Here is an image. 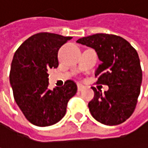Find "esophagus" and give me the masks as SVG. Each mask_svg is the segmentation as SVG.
Listing matches in <instances>:
<instances>
[{
  "instance_id": "1",
  "label": "esophagus",
  "mask_w": 148,
  "mask_h": 148,
  "mask_svg": "<svg viewBox=\"0 0 148 148\" xmlns=\"http://www.w3.org/2000/svg\"><path fill=\"white\" fill-rule=\"evenodd\" d=\"M77 88H78V91L80 92V91H82V90L84 89V86L81 85V84H78V85H77Z\"/></svg>"
}]
</instances>
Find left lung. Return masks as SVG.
I'll list each match as a JSON object with an SVG mask.
<instances>
[{
  "label": "left lung",
  "instance_id": "obj_1",
  "mask_svg": "<svg viewBox=\"0 0 148 148\" xmlns=\"http://www.w3.org/2000/svg\"><path fill=\"white\" fill-rule=\"evenodd\" d=\"M77 43L94 49L101 64L96 70L97 84L107 85L102 94L92 87L94 98L88 107L92 116L106 125H117L133 114L140 92L142 71L137 51L124 38L98 33Z\"/></svg>",
  "mask_w": 148,
  "mask_h": 148
}]
</instances>
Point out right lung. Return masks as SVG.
I'll list each match as a JSON object with an SVG mask.
<instances>
[{
  "instance_id": "right-lung-1",
  "label": "right lung",
  "mask_w": 148,
  "mask_h": 148,
  "mask_svg": "<svg viewBox=\"0 0 148 148\" xmlns=\"http://www.w3.org/2000/svg\"><path fill=\"white\" fill-rule=\"evenodd\" d=\"M71 37L40 32L26 39L16 50L10 70L15 102L32 124L46 127L58 123L77 86L67 80L62 87L49 89L48 71L58 67V50Z\"/></svg>"
}]
</instances>
